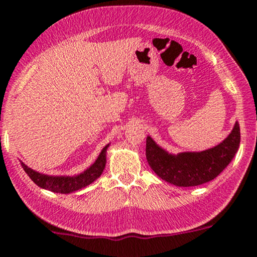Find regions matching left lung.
Masks as SVG:
<instances>
[{
    "label": "left lung",
    "mask_w": 257,
    "mask_h": 257,
    "mask_svg": "<svg viewBox=\"0 0 257 257\" xmlns=\"http://www.w3.org/2000/svg\"><path fill=\"white\" fill-rule=\"evenodd\" d=\"M239 143L240 130L236 121L231 134L221 143L202 152L170 153L148 136L146 155L148 164L159 178L172 185L189 188L218 177L234 158Z\"/></svg>",
    "instance_id": "left-lung-1"
}]
</instances>
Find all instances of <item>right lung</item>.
Wrapping results in <instances>:
<instances>
[{
	"label": "right lung",
	"mask_w": 257,
	"mask_h": 257,
	"mask_svg": "<svg viewBox=\"0 0 257 257\" xmlns=\"http://www.w3.org/2000/svg\"><path fill=\"white\" fill-rule=\"evenodd\" d=\"M110 143L107 144L101 150L97 159L92 165H90L85 171L74 176H49V174L41 173L20 161L21 167L26 172V174L31 178V180L39 188L49 190V191L57 192V194H72L78 190L86 188L87 185L92 184L96 179L101 177L107 164V150Z\"/></svg>",
	"instance_id": "add662e5"
}]
</instances>
